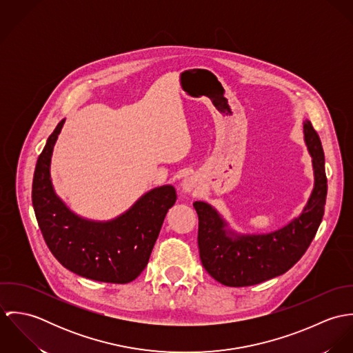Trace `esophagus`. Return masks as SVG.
Instances as JSON below:
<instances>
[{
  "label": "esophagus",
  "mask_w": 353,
  "mask_h": 353,
  "mask_svg": "<svg viewBox=\"0 0 353 353\" xmlns=\"http://www.w3.org/2000/svg\"><path fill=\"white\" fill-rule=\"evenodd\" d=\"M182 192L186 196H196L200 193V182L196 176H186L182 181Z\"/></svg>",
  "instance_id": "34e87169"
}]
</instances>
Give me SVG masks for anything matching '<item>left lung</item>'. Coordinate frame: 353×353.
Wrapping results in <instances>:
<instances>
[{
    "label": "left lung",
    "instance_id": "obj_1",
    "mask_svg": "<svg viewBox=\"0 0 353 353\" xmlns=\"http://www.w3.org/2000/svg\"><path fill=\"white\" fill-rule=\"evenodd\" d=\"M303 134L311 156L314 188L302 212L288 224L265 234H242L210 203H193L199 214L202 266L223 285L249 287L284 274L312 242L325 212L327 179L322 144L308 119L303 121Z\"/></svg>",
    "mask_w": 353,
    "mask_h": 353
}]
</instances>
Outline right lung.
Listing matches in <instances>:
<instances>
[{"label": "right lung", "instance_id": "1", "mask_svg": "<svg viewBox=\"0 0 353 353\" xmlns=\"http://www.w3.org/2000/svg\"><path fill=\"white\" fill-rule=\"evenodd\" d=\"M65 123L62 119L38 157L32 205L48 248L68 270L95 281L126 284L145 269L168 209L176 201L174 186L143 194L111 220H90L74 213L55 193L51 156Z\"/></svg>", "mask_w": 353, "mask_h": 353}]
</instances>
